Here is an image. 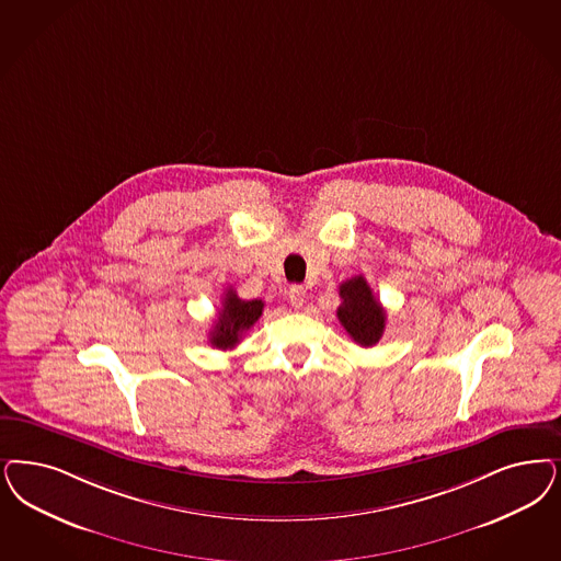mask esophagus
<instances>
[{"label":"esophagus","mask_w":561,"mask_h":561,"mask_svg":"<svg viewBox=\"0 0 561 561\" xmlns=\"http://www.w3.org/2000/svg\"><path fill=\"white\" fill-rule=\"evenodd\" d=\"M288 298H290V305L294 309H302L305 298H307V290L302 286H291L290 290H288Z\"/></svg>","instance_id":"1"}]
</instances>
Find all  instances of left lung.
<instances>
[{
	"instance_id": "1",
	"label": "left lung",
	"mask_w": 561,
	"mask_h": 561,
	"mask_svg": "<svg viewBox=\"0 0 561 561\" xmlns=\"http://www.w3.org/2000/svg\"><path fill=\"white\" fill-rule=\"evenodd\" d=\"M342 305L337 307V319L348 331L350 337L370 348L375 346L386 331V309L375 298L367 279L363 275H354L340 286Z\"/></svg>"
}]
</instances>
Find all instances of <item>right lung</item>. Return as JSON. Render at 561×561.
<instances>
[{"mask_svg": "<svg viewBox=\"0 0 561 561\" xmlns=\"http://www.w3.org/2000/svg\"><path fill=\"white\" fill-rule=\"evenodd\" d=\"M263 300H242L230 288L224 296L219 317L209 331L213 348L232 350L263 314Z\"/></svg>", "mask_w": 561, "mask_h": 561, "instance_id": "1", "label": "right lung"}]
</instances>
